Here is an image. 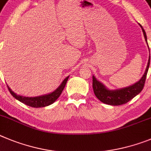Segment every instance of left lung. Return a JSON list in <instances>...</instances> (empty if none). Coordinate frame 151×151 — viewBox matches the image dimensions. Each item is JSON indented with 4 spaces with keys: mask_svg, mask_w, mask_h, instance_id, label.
I'll return each instance as SVG.
<instances>
[{
    "mask_svg": "<svg viewBox=\"0 0 151 151\" xmlns=\"http://www.w3.org/2000/svg\"><path fill=\"white\" fill-rule=\"evenodd\" d=\"M140 26L142 27V32H143L145 40L147 42L146 33H145V30L142 28V25H140ZM150 58L149 57L147 66L145 72L142 79L136 83L133 84L132 86H130L129 87L123 88V89H116V90H109L101 83L98 81L94 76H92V87H93V91H94V93L97 99H99L101 102L104 103V104L114 106L121 105V104H126L128 101H129L135 96L139 94L143 89L147 74L149 65H150Z\"/></svg>",
    "mask_w": 151,
    "mask_h": 151,
    "instance_id": "obj_1",
    "label": "left lung"
}]
</instances>
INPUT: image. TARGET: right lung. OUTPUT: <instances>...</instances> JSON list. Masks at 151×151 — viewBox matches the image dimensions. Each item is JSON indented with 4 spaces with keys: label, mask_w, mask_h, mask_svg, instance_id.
Here are the masks:
<instances>
[{
    "label": "right lung",
    "mask_w": 151,
    "mask_h": 151,
    "mask_svg": "<svg viewBox=\"0 0 151 151\" xmlns=\"http://www.w3.org/2000/svg\"><path fill=\"white\" fill-rule=\"evenodd\" d=\"M68 77H66L63 81V82L62 83V84L58 87V89H55L52 93H50L48 95H44V96H37V97H25V96H19V95H16V93H14L8 86L7 87L9 92H10V94L15 99H16L21 102L24 103L25 104L30 106V107H32V108H43V107H46V106H48L50 104H52L60 96L65 86V84L67 83Z\"/></svg>",
    "instance_id": "right-lung-1"
}]
</instances>
